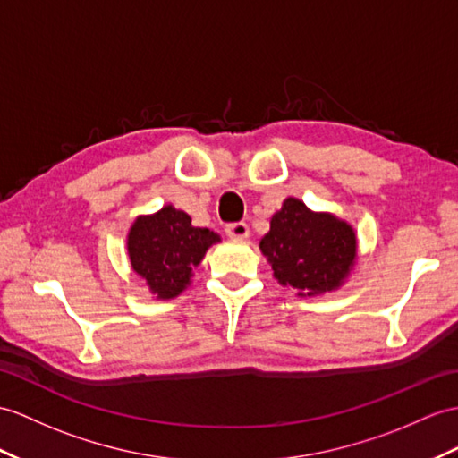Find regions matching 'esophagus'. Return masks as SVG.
Wrapping results in <instances>:
<instances>
[{"label":"esophagus","mask_w":458,"mask_h":458,"mask_svg":"<svg viewBox=\"0 0 458 458\" xmlns=\"http://www.w3.org/2000/svg\"><path fill=\"white\" fill-rule=\"evenodd\" d=\"M225 233H227V237H231V239H244V237H249V225L244 221L227 223Z\"/></svg>","instance_id":"1"}]
</instances>
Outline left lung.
<instances>
[{
	"label": "left lung",
	"mask_w": 458,
	"mask_h": 458,
	"mask_svg": "<svg viewBox=\"0 0 458 458\" xmlns=\"http://www.w3.org/2000/svg\"><path fill=\"white\" fill-rule=\"evenodd\" d=\"M260 250L277 282L301 297H315L345 282L358 259V239L350 223L287 198L272 216Z\"/></svg>",
	"instance_id": "left-lung-1"
}]
</instances>
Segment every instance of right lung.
I'll return each mask as SVG.
<instances>
[{
    "mask_svg": "<svg viewBox=\"0 0 458 458\" xmlns=\"http://www.w3.org/2000/svg\"><path fill=\"white\" fill-rule=\"evenodd\" d=\"M219 235L194 227L191 216L173 206L140 216L128 233L131 270L141 276L157 299H173L191 285L192 270Z\"/></svg>",
    "mask_w": 458,
    "mask_h": 458,
    "instance_id": "1",
    "label": "right lung"
}]
</instances>
